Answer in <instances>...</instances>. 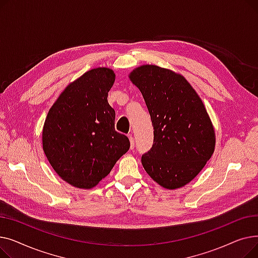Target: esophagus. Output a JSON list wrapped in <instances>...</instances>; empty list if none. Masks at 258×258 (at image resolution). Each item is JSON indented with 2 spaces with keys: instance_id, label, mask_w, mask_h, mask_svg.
Segmentation results:
<instances>
[{
  "instance_id": "34e87169",
  "label": "esophagus",
  "mask_w": 258,
  "mask_h": 258,
  "mask_svg": "<svg viewBox=\"0 0 258 258\" xmlns=\"http://www.w3.org/2000/svg\"><path fill=\"white\" fill-rule=\"evenodd\" d=\"M128 139H130V142H131V150H134V147H135V139L133 137V135H128Z\"/></svg>"
}]
</instances>
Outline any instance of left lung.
<instances>
[{"instance_id": "obj_1", "label": "left lung", "mask_w": 258, "mask_h": 258, "mask_svg": "<svg viewBox=\"0 0 258 258\" xmlns=\"http://www.w3.org/2000/svg\"><path fill=\"white\" fill-rule=\"evenodd\" d=\"M130 78L142 93L154 126V143L142 155L146 172L161 186L190 182L214 152V130L206 108L182 76L157 66H142Z\"/></svg>"}]
</instances>
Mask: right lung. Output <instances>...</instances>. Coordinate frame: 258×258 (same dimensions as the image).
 <instances>
[{
    "mask_svg": "<svg viewBox=\"0 0 258 258\" xmlns=\"http://www.w3.org/2000/svg\"><path fill=\"white\" fill-rule=\"evenodd\" d=\"M114 81L111 69L88 71L64 89L47 115L45 155L59 177L77 188L97 185L130 150L128 138L115 130V110L107 102Z\"/></svg>",
    "mask_w": 258,
    "mask_h": 258,
    "instance_id": "add662e5",
    "label": "right lung"
}]
</instances>
